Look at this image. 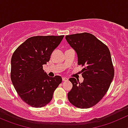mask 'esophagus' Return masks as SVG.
I'll return each instance as SVG.
<instances>
[{"mask_svg":"<svg viewBox=\"0 0 128 128\" xmlns=\"http://www.w3.org/2000/svg\"><path fill=\"white\" fill-rule=\"evenodd\" d=\"M62 80H63V81H67L68 79L67 78H66V77H63V78H62Z\"/></svg>","mask_w":128,"mask_h":128,"instance_id":"obj_1","label":"esophagus"}]
</instances>
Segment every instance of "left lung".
<instances>
[{
    "mask_svg": "<svg viewBox=\"0 0 128 128\" xmlns=\"http://www.w3.org/2000/svg\"><path fill=\"white\" fill-rule=\"evenodd\" d=\"M66 41L77 53L78 64L82 69V83L75 78L69 79L73 85L68 98L80 109L91 108L103 98L114 75L109 48L94 35L88 32L66 35Z\"/></svg>",
    "mask_w": 128,
    "mask_h": 128,
    "instance_id": "1",
    "label": "left lung"
}]
</instances>
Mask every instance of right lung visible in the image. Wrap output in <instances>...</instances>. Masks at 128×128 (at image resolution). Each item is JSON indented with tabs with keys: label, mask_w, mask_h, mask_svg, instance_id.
<instances>
[{
	"label": "right lung",
	"mask_w": 128,
	"mask_h": 128,
	"mask_svg": "<svg viewBox=\"0 0 128 128\" xmlns=\"http://www.w3.org/2000/svg\"><path fill=\"white\" fill-rule=\"evenodd\" d=\"M61 36H36L27 39L14 52L10 79L23 101L33 108H42L52 100L62 83L60 76L50 77L42 66L63 40Z\"/></svg>",
	"instance_id": "right-lung-1"
}]
</instances>
